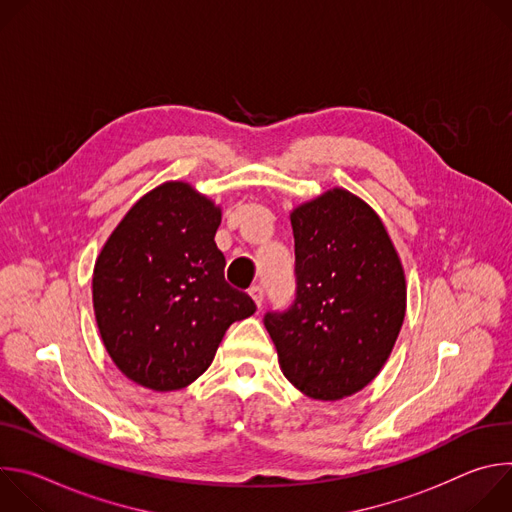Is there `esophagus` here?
Returning <instances> with one entry per match:
<instances>
[{
  "label": "esophagus",
  "mask_w": 512,
  "mask_h": 512,
  "mask_svg": "<svg viewBox=\"0 0 512 512\" xmlns=\"http://www.w3.org/2000/svg\"><path fill=\"white\" fill-rule=\"evenodd\" d=\"M249 296L253 298V302L257 304V308H261V304H263V287H261V285L249 287Z\"/></svg>",
  "instance_id": "esophagus-1"
}]
</instances>
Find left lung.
<instances>
[{
  "instance_id": "8db88e82",
  "label": "left lung",
  "mask_w": 512,
  "mask_h": 512,
  "mask_svg": "<svg viewBox=\"0 0 512 512\" xmlns=\"http://www.w3.org/2000/svg\"><path fill=\"white\" fill-rule=\"evenodd\" d=\"M296 302L265 316L279 369L304 395L338 401L385 367L407 308V283L381 216L344 188L296 206Z\"/></svg>"
}]
</instances>
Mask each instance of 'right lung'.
<instances>
[{"instance_id": "obj_1", "label": "right lung", "mask_w": 512, "mask_h": 512, "mask_svg": "<svg viewBox=\"0 0 512 512\" xmlns=\"http://www.w3.org/2000/svg\"><path fill=\"white\" fill-rule=\"evenodd\" d=\"M223 210L192 184L143 194L105 241L93 269V308L115 367L152 391L194 383L229 326L255 314L225 281L214 235Z\"/></svg>"}]
</instances>
